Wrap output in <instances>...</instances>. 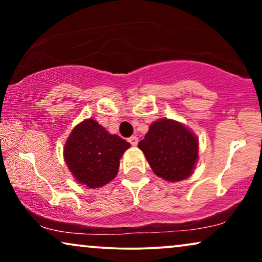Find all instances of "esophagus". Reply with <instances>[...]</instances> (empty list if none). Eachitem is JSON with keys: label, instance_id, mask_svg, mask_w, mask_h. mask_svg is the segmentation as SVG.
Instances as JSON below:
<instances>
[{"label": "esophagus", "instance_id": "34e87169", "mask_svg": "<svg viewBox=\"0 0 262 262\" xmlns=\"http://www.w3.org/2000/svg\"><path fill=\"white\" fill-rule=\"evenodd\" d=\"M127 141L130 142V144H131V145H134V146H135V145H137V143H138V138L136 137V136H131V137L128 138Z\"/></svg>", "mask_w": 262, "mask_h": 262}]
</instances>
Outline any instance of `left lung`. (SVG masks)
Here are the masks:
<instances>
[{
	"mask_svg": "<svg viewBox=\"0 0 262 262\" xmlns=\"http://www.w3.org/2000/svg\"><path fill=\"white\" fill-rule=\"evenodd\" d=\"M138 148L154 173L171 182L187 179L198 160V139L184 125L169 119L150 125Z\"/></svg>",
	"mask_w": 262,
	"mask_h": 262,
	"instance_id": "1",
	"label": "left lung"
}]
</instances>
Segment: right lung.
<instances>
[{
	"label": "right lung",
	"instance_id": "1",
	"mask_svg": "<svg viewBox=\"0 0 262 262\" xmlns=\"http://www.w3.org/2000/svg\"><path fill=\"white\" fill-rule=\"evenodd\" d=\"M128 148L130 143L88 119L71 132L64 146V159L78 182L98 188L116 178L120 157Z\"/></svg>",
	"mask_w": 262,
	"mask_h": 262
}]
</instances>
